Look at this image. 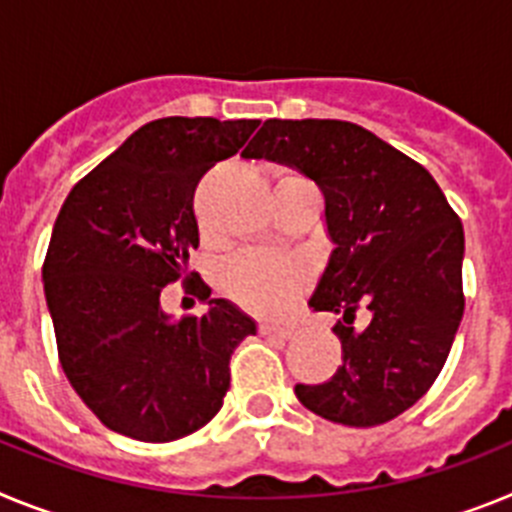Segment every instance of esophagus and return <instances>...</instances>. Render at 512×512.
Returning <instances> with one entry per match:
<instances>
[{
	"mask_svg": "<svg viewBox=\"0 0 512 512\" xmlns=\"http://www.w3.org/2000/svg\"><path fill=\"white\" fill-rule=\"evenodd\" d=\"M264 336H279V338H292L297 333L295 325H279V323H264L261 325Z\"/></svg>",
	"mask_w": 512,
	"mask_h": 512,
	"instance_id": "obj_1",
	"label": "esophagus"
}]
</instances>
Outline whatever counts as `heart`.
Masks as SVG:
<instances>
[{"mask_svg": "<svg viewBox=\"0 0 512 512\" xmlns=\"http://www.w3.org/2000/svg\"><path fill=\"white\" fill-rule=\"evenodd\" d=\"M307 282V266L297 256L277 251L235 253L223 269V287L241 307L259 315H277L295 300Z\"/></svg>", "mask_w": 512, "mask_h": 512, "instance_id": "obj_1", "label": "heart"}]
</instances>
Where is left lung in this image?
Listing matches in <instances>:
<instances>
[{
    "instance_id": "obj_1",
    "label": "left lung",
    "mask_w": 512,
    "mask_h": 512,
    "mask_svg": "<svg viewBox=\"0 0 512 512\" xmlns=\"http://www.w3.org/2000/svg\"><path fill=\"white\" fill-rule=\"evenodd\" d=\"M241 156L300 171L323 194L333 251L310 307L338 315L343 364L297 384V400L354 428L397 418L436 382L464 315L461 220L423 166L354 122L266 120Z\"/></svg>"
}]
</instances>
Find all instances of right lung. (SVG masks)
<instances>
[{"label":"right lung","instance_id":"obj_1","mask_svg":"<svg viewBox=\"0 0 512 512\" xmlns=\"http://www.w3.org/2000/svg\"><path fill=\"white\" fill-rule=\"evenodd\" d=\"M259 120L161 117L135 130L63 202L43 264L58 359L76 395L110 431L166 443L223 408L230 354L256 320L230 300L174 320L161 289L200 246L194 187L235 156Z\"/></svg>","mask_w":512,"mask_h":512}]
</instances>
